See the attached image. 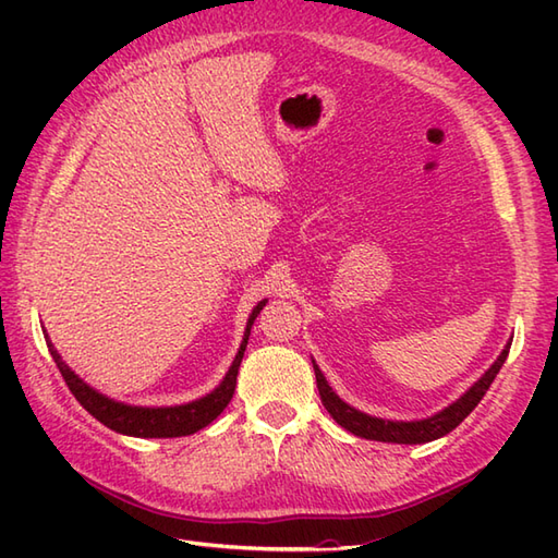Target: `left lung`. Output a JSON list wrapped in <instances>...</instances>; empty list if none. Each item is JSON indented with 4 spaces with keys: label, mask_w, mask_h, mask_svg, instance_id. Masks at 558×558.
Masks as SVG:
<instances>
[{
    "label": "left lung",
    "mask_w": 558,
    "mask_h": 558,
    "mask_svg": "<svg viewBox=\"0 0 558 558\" xmlns=\"http://www.w3.org/2000/svg\"><path fill=\"white\" fill-rule=\"evenodd\" d=\"M508 350H511V342L504 348V352L499 354L487 372L482 374L480 381L475 386H470V390H465L453 405H448L446 410L436 412L434 417L426 420H417V422H390V420H381V417H372V414H364L360 410L350 408L348 402H342L336 390L328 386L326 376L322 374V369L314 364V374H316V386H318V396H322L324 408L330 412L342 429H348L354 436L369 438V441H386V444H426L434 441V438H441L448 432H453L456 426L468 417V414L477 408V402L487 393L492 381L499 374V369L504 366Z\"/></svg>",
    "instance_id": "1"
}]
</instances>
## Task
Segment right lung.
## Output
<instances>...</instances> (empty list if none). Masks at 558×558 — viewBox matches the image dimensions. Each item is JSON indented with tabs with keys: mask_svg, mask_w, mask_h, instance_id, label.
<instances>
[{
	"mask_svg": "<svg viewBox=\"0 0 558 558\" xmlns=\"http://www.w3.org/2000/svg\"><path fill=\"white\" fill-rule=\"evenodd\" d=\"M266 306V300L258 302L254 306L252 316L246 322V330L242 338L240 352L234 354V362L225 374L220 386L216 390H210L208 396L186 402V405H174V408H138V405H126V402H117L108 396L98 393L96 388H90L83 378H78L74 372L69 369L66 362H62L59 352L47 338V348H50L52 360L57 364V369L62 372L64 381L69 386L71 393L86 408L93 417L102 422L105 426H110L112 432H120L126 436H138V438H174V436H189L198 429H204L218 414L228 408V402L232 400L234 386H236V372H240V364L246 350V340L248 333H252V326L256 322L258 312Z\"/></svg>",
	"mask_w": 558,
	"mask_h": 558,
	"instance_id": "1",
	"label": "right lung"
}]
</instances>
